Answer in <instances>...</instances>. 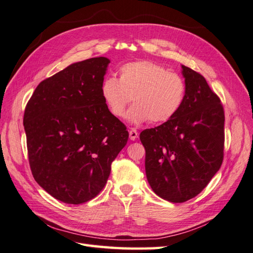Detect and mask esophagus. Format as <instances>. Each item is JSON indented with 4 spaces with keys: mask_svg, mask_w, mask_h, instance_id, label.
I'll return each instance as SVG.
<instances>
[{
    "mask_svg": "<svg viewBox=\"0 0 253 253\" xmlns=\"http://www.w3.org/2000/svg\"><path fill=\"white\" fill-rule=\"evenodd\" d=\"M128 135H130L131 141H135V139L138 137V133L136 131V128L131 127L130 130H128Z\"/></svg>",
    "mask_w": 253,
    "mask_h": 253,
    "instance_id": "esophagus-1",
    "label": "esophagus"
}]
</instances>
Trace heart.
Here are the masks:
<instances>
[{"label":"heart","instance_id":"b5f03b06","mask_svg":"<svg viewBox=\"0 0 253 253\" xmlns=\"http://www.w3.org/2000/svg\"><path fill=\"white\" fill-rule=\"evenodd\" d=\"M119 79L106 77L100 84V95L116 118L126 116L131 100L135 104L128 112L134 123L150 121L162 125L182 109L186 98V82L176 72L151 60H139L121 66Z\"/></svg>","mask_w":253,"mask_h":253}]
</instances>
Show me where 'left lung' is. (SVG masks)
I'll return each mask as SVG.
<instances>
[{"label": "left lung", "mask_w": 253, "mask_h": 253, "mask_svg": "<svg viewBox=\"0 0 253 253\" xmlns=\"http://www.w3.org/2000/svg\"><path fill=\"white\" fill-rule=\"evenodd\" d=\"M186 98L178 114L139 134L147 181L162 199L185 203L204 190L224 156V109L198 72L182 66Z\"/></svg>", "instance_id": "1"}]
</instances>
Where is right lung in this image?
Segmentation results:
<instances>
[{
  "label": "right lung",
  "mask_w": 253,
  "mask_h": 253,
  "mask_svg": "<svg viewBox=\"0 0 253 253\" xmlns=\"http://www.w3.org/2000/svg\"><path fill=\"white\" fill-rule=\"evenodd\" d=\"M109 63L95 57L68 66L39 84L26 106L32 175L65 204L96 197L127 142L126 126L110 114L100 95Z\"/></svg>",
  "instance_id": "add662e5"
}]
</instances>
